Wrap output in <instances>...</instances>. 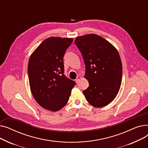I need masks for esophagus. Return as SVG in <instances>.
I'll return each instance as SVG.
<instances>
[{
	"mask_svg": "<svg viewBox=\"0 0 148 148\" xmlns=\"http://www.w3.org/2000/svg\"><path fill=\"white\" fill-rule=\"evenodd\" d=\"M80 79H81V77H80V76H77L76 79H75V82H76L77 83H79V82L80 81Z\"/></svg>",
	"mask_w": 148,
	"mask_h": 148,
	"instance_id": "obj_1",
	"label": "esophagus"
}]
</instances>
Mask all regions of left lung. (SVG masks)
<instances>
[{
  "label": "left lung",
  "mask_w": 148,
  "mask_h": 148,
  "mask_svg": "<svg viewBox=\"0 0 148 148\" xmlns=\"http://www.w3.org/2000/svg\"><path fill=\"white\" fill-rule=\"evenodd\" d=\"M74 43L86 65L84 77L89 86L83 93L87 101L95 107L108 105L118 95L121 84L122 65L118 50L94 34L77 37Z\"/></svg>",
  "instance_id": "8db88e82"
}]
</instances>
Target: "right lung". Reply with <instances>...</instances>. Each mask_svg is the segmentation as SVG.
<instances>
[{
    "label": "right lung",
    "instance_id": "obj_1",
    "mask_svg": "<svg viewBox=\"0 0 148 148\" xmlns=\"http://www.w3.org/2000/svg\"><path fill=\"white\" fill-rule=\"evenodd\" d=\"M73 38L50 37L31 54L28 75L31 92L42 107L52 112L63 108L75 82L64 75V56Z\"/></svg>",
    "mask_w": 148,
    "mask_h": 148
}]
</instances>
